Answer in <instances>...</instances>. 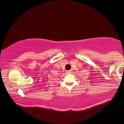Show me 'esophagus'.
Returning a JSON list of instances; mask_svg holds the SVG:
<instances>
[{"label":"esophagus","instance_id":"esophagus-1","mask_svg":"<svg viewBox=\"0 0 124 124\" xmlns=\"http://www.w3.org/2000/svg\"><path fill=\"white\" fill-rule=\"evenodd\" d=\"M71 72V70H67L66 71V73L67 74H69V73H70Z\"/></svg>","mask_w":124,"mask_h":124}]
</instances>
